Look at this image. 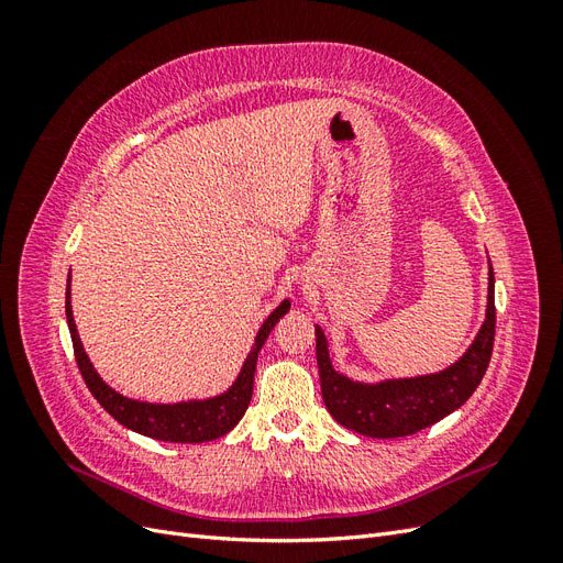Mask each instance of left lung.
Returning <instances> with one entry per match:
<instances>
[{"mask_svg": "<svg viewBox=\"0 0 563 563\" xmlns=\"http://www.w3.org/2000/svg\"><path fill=\"white\" fill-rule=\"evenodd\" d=\"M314 335L321 397L343 428L373 439L416 434L463 406L488 368L496 338V277L490 261L486 319L467 352L444 371L416 378L356 383L333 368L329 340L321 327H314Z\"/></svg>", "mask_w": 563, "mask_h": 563, "instance_id": "1", "label": "left lung"}]
</instances>
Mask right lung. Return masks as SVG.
<instances>
[{
  "label": "right lung",
  "mask_w": 563,
  "mask_h": 563,
  "mask_svg": "<svg viewBox=\"0 0 563 563\" xmlns=\"http://www.w3.org/2000/svg\"><path fill=\"white\" fill-rule=\"evenodd\" d=\"M291 310V300H284L279 308L272 312L255 335V343L246 356V362L240 371V376L228 387V391L218 397L209 399H190V401H178V404H150L129 399L119 395L103 378L98 376V371L89 362V354L84 352V345L77 333V323L73 317V305H70V279H67V291H65V317L67 327H70L73 335V347H75V360L81 371V378L91 389L96 401L106 408V411L124 428L159 439V441H172V444H201V441H213L218 437L228 434L236 422L242 420L246 413L251 395H253V373L255 362H258V352L265 345L269 331L275 329V323Z\"/></svg>",
  "instance_id": "1"
}]
</instances>
